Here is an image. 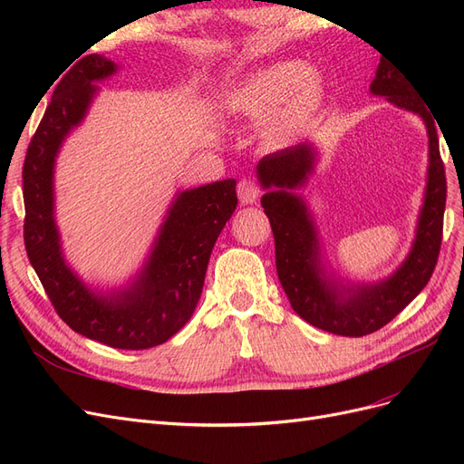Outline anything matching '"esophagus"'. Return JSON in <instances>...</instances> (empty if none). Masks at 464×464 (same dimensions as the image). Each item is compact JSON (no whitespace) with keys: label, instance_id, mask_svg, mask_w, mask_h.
<instances>
[{"label":"esophagus","instance_id":"obj_1","mask_svg":"<svg viewBox=\"0 0 464 464\" xmlns=\"http://www.w3.org/2000/svg\"><path fill=\"white\" fill-rule=\"evenodd\" d=\"M259 195H261V186L256 179L251 178L240 179V184H237V198H240L242 205L256 203L259 199Z\"/></svg>","mask_w":464,"mask_h":464}]
</instances>
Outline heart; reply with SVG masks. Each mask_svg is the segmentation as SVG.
<instances>
[{
	"instance_id": "1",
	"label": "heart",
	"mask_w": 464,
	"mask_h": 464,
	"mask_svg": "<svg viewBox=\"0 0 464 464\" xmlns=\"http://www.w3.org/2000/svg\"><path fill=\"white\" fill-rule=\"evenodd\" d=\"M321 85L312 69L300 62H283L249 75L230 98L237 116L265 120L269 143H285L296 133L319 104Z\"/></svg>"
}]
</instances>
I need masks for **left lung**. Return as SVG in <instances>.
Masks as SVG:
<instances>
[{"label":"left lung","mask_w":464,"mask_h":464,"mask_svg":"<svg viewBox=\"0 0 464 464\" xmlns=\"http://www.w3.org/2000/svg\"><path fill=\"white\" fill-rule=\"evenodd\" d=\"M372 92L422 116L430 137V168L426 201L420 213L416 240L411 256L401 269L379 285L350 288L348 296L321 276L317 240L310 215L300 198L285 191L300 186L314 166L310 145L288 147L266 154L257 164L263 188H278L263 195L261 205L269 217L275 236L276 273L286 296L304 321L333 334L363 336L375 333L397 317L428 285L438 265L443 213L447 198L445 166L440 154L438 125L430 110L420 101L416 89L399 69L387 60L379 63Z\"/></svg>","instance_id":"1"}]
</instances>
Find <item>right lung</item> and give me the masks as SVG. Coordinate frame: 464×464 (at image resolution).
Returning <instances> with one entry per match:
<instances>
[{"instance_id": "add662e5", "label": "right lung", "mask_w": 464, "mask_h": 464, "mask_svg": "<svg viewBox=\"0 0 464 464\" xmlns=\"http://www.w3.org/2000/svg\"><path fill=\"white\" fill-rule=\"evenodd\" d=\"M114 72V62L89 53L53 89L23 164V236L55 314L69 327L111 348L143 350L166 343L193 315L210 251L237 207V195L234 179L179 193L133 286L111 298L94 296L63 263L53 224L52 174L63 137L85 118L96 94L92 82Z\"/></svg>"}]
</instances>
